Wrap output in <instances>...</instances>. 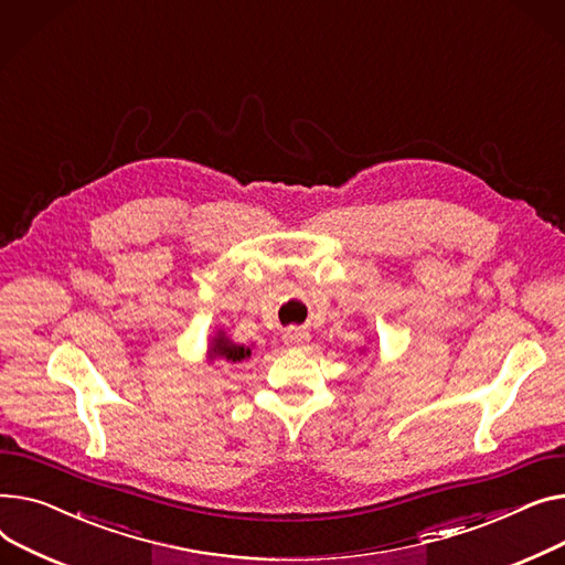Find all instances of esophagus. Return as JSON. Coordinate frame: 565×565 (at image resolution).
Here are the masks:
<instances>
[{
	"label": "esophagus",
	"instance_id": "1",
	"mask_svg": "<svg viewBox=\"0 0 565 565\" xmlns=\"http://www.w3.org/2000/svg\"><path fill=\"white\" fill-rule=\"evenodd\" d=\"M285 344L291 347V349H303L308 342H310V335L306 333V330H298V328H291L287 330V333L282 335Z\"/></svg>",
	"mask_w": 565,
	"mask_h": 565
}]
</instances>
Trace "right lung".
<instances>
[{
  "mask_svg": "<svg viewBox=\"0 0 565 565\" xmlns=\"http://www.w3.org/2000/svg\"><path fill=\"white\" fill-rule=\"evenodd\" d=\"M210 355H212V358H225L227 362H242V360L250 358V349H246V347H242V344H235V342H230V340L225 338V333H218V335L212 340Z\"/></svg>",
  "mask_w": 565,
  "mask_h": 565,
  "instance_id": "obj_1",
  "label": "right lung"
}]
</instances>
